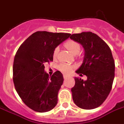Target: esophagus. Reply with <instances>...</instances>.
Wrapping results in <instances>:
<instances>
[{"label": "esophagus", "mask_w": 124, "mask_h": 124, "mask_svg": "<svg viewBox=\"0 0 124 124\" xmlns=\"http://www.w3.org/2000/svg\"><path fill=\"white\" fill-rule=\"evenodd\" d=\"M68 77V76L65 75V74H64V75H63V78H64V79H66Z\"/></svg>", "instance_id": "obj_1"}]
</instances>
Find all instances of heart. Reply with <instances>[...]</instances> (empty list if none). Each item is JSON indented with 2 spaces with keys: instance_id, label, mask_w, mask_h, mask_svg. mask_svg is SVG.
Returning a JSON list of instances; mask_svg holds the SVG:
<instances>
[{
  "instance_id": "b5f03b06",
  "label": "heart",
  "mask_w": 124,
  "mask_h": 124,
  "mask_svg": "<svg viewBox=\"0 0 124 124\" xmlns=\"http://www.w3.org/2000/svg\"><path fill=\"white\" fill-rule=\"evenodd\" d=\"M64 46L66 48L68 49L70 52L71 54H74V55L78 54L80 50V45L76 41L68 40L65 42ZM58 52H59L58 47H56V48H54V51H53V54H52V56H53L54 58H56L58 54ZM72 68L73 67L72 66L68 64H60L58 66V69L60 72L64 73V74L70 73L72 70Z\"/></svg>"
}]
</instances>
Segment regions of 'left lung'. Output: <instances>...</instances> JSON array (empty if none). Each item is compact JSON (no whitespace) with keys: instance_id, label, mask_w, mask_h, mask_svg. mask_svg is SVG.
<instances>
[{"instance_id":"obj_1","label":"left lung","mask_w":124,"mask_h":124,"mask_svg":"<svg viewBox=\"0 0 124 124\" xmlns=\"http://www.w3.org/2000/svg\"><path fill=\"white\" fill-rule=\"evenodd\" d=\"M83 46L84 62L76 73L86 75L87 80L75 78L72 88L75 104L84 109H92L103 104L111 91L115 75V62L109 46L92 32L73 34L70 37Z\"/></svg>"}]
</instances>
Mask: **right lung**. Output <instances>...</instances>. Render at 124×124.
<instances>
[{"label":"right lung","instance_id":"add662e5","mask_svg":"<svg viewBox=\"0 0 124 124\" xmlns=\"http://www.w3.org/2000/svg\"><path fill=\"white\" fill-rule=\"evenodd\" d=\"M70 34L37 31L23 42L15 54L13 82L24 104L38 112L53 109L64 78L60 71L49 76L44 64L53 61L54 48L69 38Z\"/></svg>","mask_w":124,"mask_h":124}]
</instances>
